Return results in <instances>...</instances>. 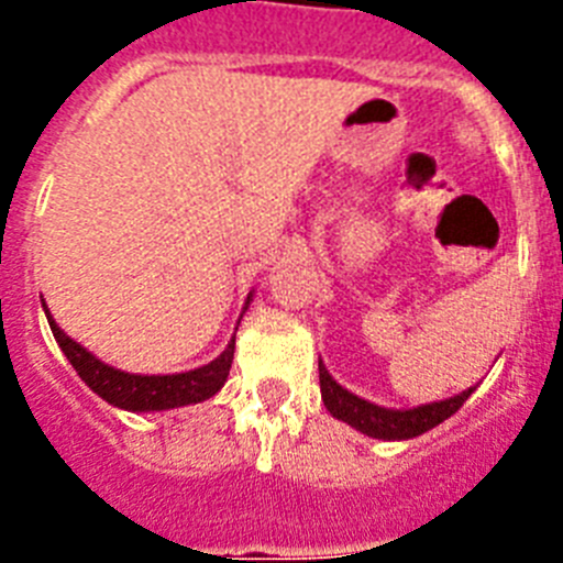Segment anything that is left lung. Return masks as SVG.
<instances>
[{
  "instance_id": "left-lung-1",
  "label": "left lung",
  "mask_w": 563,
  "mask_h": 563,
  "mask_svg": "<svg viewBox=\"0 0 563 563\" xmlns=\"http://www.w3.org/2000/svg\"><path fill=\"white\" fill-rule=\"evenodd\" d=\"M318 380H321V400H324L327 411L335 420L346 422V426H352V429L366 437H375V440H411V437L426 434L434 426H440L442 420L456 415L462 409V402L476 391L474 386V389L460 391L449 400L426 402V406H417V409H383V406L363 400V397L343 389L341 383L332 380L321 357H318Z\"/></svg>"
}]
</instances>
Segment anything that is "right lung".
Returning <instances> with one entry per match:
<instances>
[{
	"mask_svg": "<svg viewBox=\"0 0 563 563\" xmlns=\"http://www.w3.org/2000/svg\"><path fill=\"white\" fill-rule=\"evenodd\" d=\"M251 305V296L245 301V310ZM47 312L49 330L56 335L58 346L67 355V361L73 363V369L78 372L89 389L96 391L98 397H103L107 402L118 406V409L126 411H166L177 409V406H188V402H202L208 397H213L217 391L225 386L228 372H231L233 363V343L236 335L231 338V343L225 346L220 357H213L211 363L200 366V369L180 372V375H132V372H121L109 366V363L98 361L92 352H87L78 341L67 335L62 327L53 321L47 305H42Z\"/></svg>",
	"mask_w": 563,
	"mask_h": 563,
	"instance_id": "obj_1",
	"label": "right lung"
}]
</instances>
